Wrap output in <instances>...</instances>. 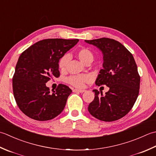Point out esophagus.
<instances>
[{
    "mask_svg": "<svg viewBox=\"0 0 156 156\" xmlns=\"http://www.w3.org/2000/svg\"><path fill=\"white\" fill-rule=\"evenodd\" d=\"M85 90H77V89H75V90H73V92H79V93H83V92H85Z\"/></svg>",
    "mask_w": 156,
    "mask_h": 156,
    "instance_id": "obj_1",
    "label": "esophagus"
}]
</instances>
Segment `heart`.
<instances>
[{
	"label": "heart",
	"mask_w": 156,
	"mask_h": 156,
	"mask_svg": "<svg viewBox=\"0 0 156 156\" xmlns=\"http://www.w3.org/2000/svg\"><path fill=\"white\" fill-rule=\"evenodd\" d=\"M79 60L83 64L86 65L87 62H92L94 60V54L85 48L79 49L75 53ZM70 60V56L69 55H65L59 60L58 67L61 71H65L67 68ZM91 79V77L88 75H73L67 79V82L73 86L81 88L84 86L85 83L88 82Z\"/></svg>",
	"instance_id": "b5f03b06"
}]
</instances>
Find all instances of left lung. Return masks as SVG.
<instances>
[{
    "instance_id": "8db88e82",
    "label": "left lung",
    "mask_w": 156,
    "mask_h": 156,
    "mask_svg": "<svg viewBox=\"0 0 156 156\" xmlns=\"http://www.w3.org/2000/svg\"><path fill=\"white\" fill-rule=\"evenodd\" d=\"M85 42L96 46L103 55V69L96 80V85L109 87L105 96L94 90V100L88 110L95 118L112 122L125 116L134 105L140 86L137 66L132 54L122 44L103 37Z\"/></svg>"
}]
</instances>
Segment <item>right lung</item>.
<instances>
[{"label": "right lung", "mask_w": 156, "mask_h": 156, "mask_svg": "<svg viewBox=\"0 0 156 156\" xmlns=\"http://www.w3.org/2000/svg\"><path fill=\"white\" fill-rule=\"evenodd\" d=\"M78 42L77 39L43 40L20 55L12 78V90L18 107L25 115L45 121L62 112L72 90L59 84L50 92L46 83L59 77V60Z\"/></svg>", "instance_id": "1"}]
</instances>
